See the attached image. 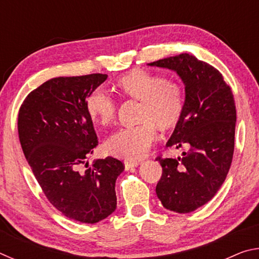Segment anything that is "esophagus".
<instances>
[{
  "instance_id": "obj_1",
  "label": "esophagus",
  "mask_w": 259,
  "mask_h": 259,
  "mask_svg": "<svg viewBox=\"0 0 259 259\" xmlns=\"http://www.w3.org/2000/svg\"><path fill=\"white\" fill-rule=\"evenodd\" d=\"M140 164L139 161H124V166L126 170L133 169L135 166H138Z\"/></svg>"
}]
</instances>
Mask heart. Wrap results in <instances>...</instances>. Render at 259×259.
<instances>
[{"mask_svg":"<svg viewBox=\"0 0 259 259\" xmlns=\"http://www.w3.org/2000/svg\"><path fill=\"white\" fill-rule=\"evenodd\" d=\"M126 97L142 102L138 125L117 130L105 142V150L112 155L135 161L147 155L159 134L157 128L169 130L182 119L185 95L181 83L163 75L134 69L116 82ZM87 111L95 122L108 125L116 114V102L108 91L97 88L87 99Z\"/></svg>","mask_w":259,"mask_h":259,"instance_id":"obj_1","label":"heart"}]
</instances>
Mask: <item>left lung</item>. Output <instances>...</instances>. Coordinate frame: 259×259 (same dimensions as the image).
Wrapping results in <instances>:
<instances>
[{"label": "left lung", "mask_w": 259, "mask_h": 259, "mask_svg": "<svg viewBox=\"0 0 259 259\" xmlns=\"http://www.w3.org/2000/svg\"><path fill=\"white\" fill-rule=\"evenodd\" d=\"M148 65L175 71L185 84V108L166 147L190 148L177 159L156 157L162 166L156 195L165 209L194 211L213 198L229 174L236 121L233 94L218 69L192 55Z\"/></svg>", "instance_id": "1"}]
</instances>
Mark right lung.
<instances>
[{
  "label": "right lung",
  "mask_w": 259,
  "mask_h": 259,
  "mask_svg": "<svg viewBox=\"0 0 259 259\" xmlns=\"http://www.w3.org/2000/svg\"><path fill=\"white\" fill-rule=\"evenodd\" d=\"M106 78L99 73L51 78L28 94L18 114L20 145L47 199L64 216L87 224L116 209L115 182L124 170L112 156L80 169L98 145L87 98Z\"/></svg>",
  "instance_id": "obj_1"
}]
</instances>
